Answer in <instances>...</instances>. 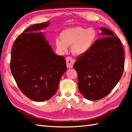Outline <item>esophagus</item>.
Instances as JSON below:
<instances>
[{"mask_svg": "<svg viewBox=\"0 0 132 132\" xmlns=\"http://www.w3.org/2000/svg\"><path fill=\"white\" fill-rule=\"evenodd\" d=\"M75 63L74 59L70 57H68L66 58V63L67 67L68 68H72L73 67V65Z\"/></svg>", "mask_w": 132, "mask_h": 132, "instance_id": "obj_1", "label": "esophagus"}]
</instances>
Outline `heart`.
I'll return each mask as SVG.
<instances>
[{"mask_svg": "<svg viewBox=\"0 0 132 132\" xmlns=\"http://www.w3.org/2000/svg\"><path fill=\"white\" fill-rule=\"evenodd\" d=\"M97 33L93 28L81 27L70 28L62 31L60 37L55 41L57 48L67 51L68 46H71V52L76 56L84 55L91 48L96 41Z\"/></svg>", "mask_w": 132, "mask_h": 132, "instance_id": "b5f03b06", "label": "heart"}]
</instances>
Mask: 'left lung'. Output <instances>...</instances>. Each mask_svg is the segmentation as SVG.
I'll list each match as a JSON object with an SVG mask.
<instances>
[{
    "mask_svg": "<svg viewBox=\"0 0 132 132\" xmlns=\"http://www.w3.org/2000/svg\"><path fill=\"white\" fill-rule=\"evenodd\" d=\"M101 38L89 52L77 58L74 68L78 73V89L87 100L95 101L109 94L120 80L125 53L119 39L112 31L100 27Z\"/></svg>",
    "mask_w": 132,
    "mask_h": 132,
    "instance_id": "obj_1",
    "label": "left lung"
}]
</instances>
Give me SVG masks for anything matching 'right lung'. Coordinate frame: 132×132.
Listing matches in <instances>:
<instances>
[{"label": "right lung", "instance_id": "obj_1", "mask_svg": "<svg viewBox=\"0 0 132 132\" xmlns=\"http://www.w3.org/2000/svg\"><path fill=\"white\" fill-rule=\"evenodd\" d=\"M50 22L28 27L16 39L11 51L10 69L19 88L35 101L51 98L67 71L64 57L55 54L40 30Z\"/></svg>", "mask_w": 132, "mask_h": 132}]
</instances>
